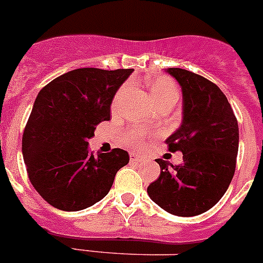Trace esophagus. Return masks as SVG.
Returning <instances> with one entry per match:
<instances>
[{"label":"esophagus","mask_w":263,"mask_h":263,"mask_svg":"<svg viewBox=\"0 0 263 263\" xmlns=\"http://www.w3.org/2000/svg\"><path fill=\"white\" fill-rule=\"evenodd\" d=\"M143 159H145V158L141 157V155H137V154H134V153H132V154H130V160H132V162H134V163H139V162H142Z\"/></svg>","instance_id":"obj_1"}]
</instances>
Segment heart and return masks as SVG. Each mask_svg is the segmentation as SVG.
Here are the masks:
<instances>
[{"label": "heart", "instance_id": "1", "mask_svg": "<svg viewBox=\"0 0 263 263\" xmlns=\"http://www.w3.org/2000/svg\"><path fill=\"white\" fill-rule=\"evenodd\" d=\"M150 97H152L154 105L163 103H171L175 104L179 96L178 87L175 85L173 80H170L168 78H157L150 83ZM129 87L127 85H122L116 93L115 99H113V109H117L121 105L122 100L126 96ZM143 143V134L139 130L133 129L130 130L129 133L124 137V145L132 148H139Z\"/></svg>", "mask_w": 263, "mask_h": 263}]
</instances>
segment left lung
<instances>
[{"label": "left lung", "instance_id": "obj_1", "mask_svg": "<svg viewBox=\"0 0 263 263\" xmlns=\"http://www.w3.org/2000/svg\"><path fill=\"white\" fill-rule=\"evenodd\" d=\"M164 72L182 88V124L166 142L171 153H182L183 164L157 159L160 175L148 185L147 194L166 212L191 217L211 210L231 184L238 124L227 96L212 81L182 68Z\"/></svg>", "mask_w": 263, "mask_h": 263}]
</instances>
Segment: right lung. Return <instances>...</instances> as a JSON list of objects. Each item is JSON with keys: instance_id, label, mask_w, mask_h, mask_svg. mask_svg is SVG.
Instances as JSON below:
<instances>
[{"instance_id": "obj_1", "label": "right lung", "mask_w": 263, "mask_h": 263, "mask_svg": "<svg viewBox=\"0 0 263 263\" xmlns=\"http://www.w3.org/2000/svg\"><path fill=\"white\" fill-rule=\"evenodd\" d=\"M134 69L79 68L42 88L22 137L30 182L48 204L75 212L108 195L121 167L129 163L122 148L95 157L88 141L110 120L115 95Z\"/></svg>"}]
</instances>
